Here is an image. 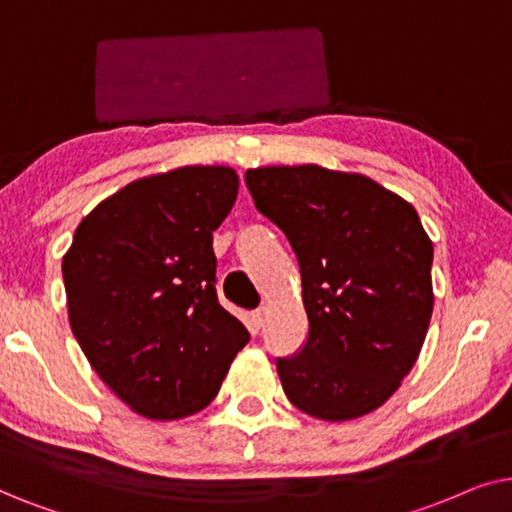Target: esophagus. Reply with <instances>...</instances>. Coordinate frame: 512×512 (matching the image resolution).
Here are the masks:
<instances>
[{"mask_svg": "<svg viewBox=\"0 0 512 512\" xmlns=\"http://www.w3.org/2000/svg\"><path fill=\"white\" fill-rule=\"evenodd\" d=\"M264 320H267V311H264V309L252 311V323H255L257 330H260V327L264 325Z\"/></svg>", "mask_w": 512, "mask_h": 512, "instance_id": "1", "label": "esophagus"}]
</instances>
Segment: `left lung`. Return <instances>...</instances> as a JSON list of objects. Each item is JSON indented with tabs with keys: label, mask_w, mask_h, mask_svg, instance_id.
I'll list each match as a JSON object with an SVG mask.
<instances>
[{
	"label": "left lung",
	"mask_w": 512,
	"mask_h": 512,
	"mask_svg": "<svg viewBox=\"0 0 512 512\" xmlns=\"http://www.w3.org/2000/svg\"><path fill=\"white\" fill-rule=\"evenodd\" d=\"M288 236L309 337L276 360L297 410L349 421L377 410L417 363L433 313V243L410 203L370 177L313 163L245 173Z\"/></svg>",
	"instance_id": "8db88e82"
}]
</instances>
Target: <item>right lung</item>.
Masks as SVG:
<instances>
[{
  "label": "right lung",
  "instance_id": "1",
  "mask_svg": "<svg viewBox=\"0 0 512 512\" xmlns=\"http://www.w3.org/2000/svg\"><path fill=\"white\" fill-rule=\"evenodd\" d=\"M236 194L238 175L227 166L142 177L81 220L63 257L74 337L142 417L203 410L248 344L215 290L213 231Z\"/></svg>",
  "mask_w": 512,
  "mask_h": 512
}]
</instances>
